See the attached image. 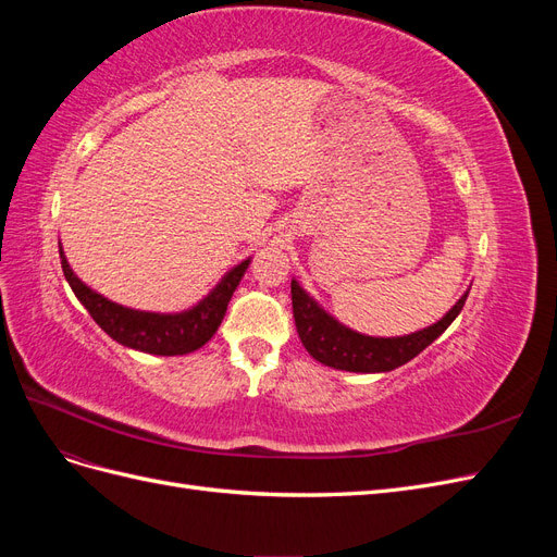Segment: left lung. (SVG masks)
Wrapping results in <instances>:
<instances>
[{
	"label": "left lung",
	"instance_id": "left-lung-1",
	"mask_svg": "<svg viewBox=\"0 0 557 557\" xmlns=\"http://www.w3.org/2000/svg\"><path fill=\"white\" fill-rule=\"evenodd\" d=\"M290 293L297 334L313 360L356 374L393 372V369L413 360L418 352H423L446 332V327L462 311L469 295L467 290L442 320H436L434 325L425 330L404 336H369L346 327L330 315L295 278L290 283Z\"/></svg>",
	"mask_w": 557,
	"mask_h": 557
}]
</instances>
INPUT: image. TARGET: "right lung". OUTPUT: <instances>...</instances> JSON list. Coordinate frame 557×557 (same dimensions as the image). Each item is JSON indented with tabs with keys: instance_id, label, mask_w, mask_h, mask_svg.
Listing matches in <instances>:
<instances>
[{
	"instance_id": "right-lung-1",
	"label": "right lung",
	"mask_w": 557,
	"mask_h": 557,
	"mask_svg": "<svg viewBox=\"0 0 557 557\" xmlns=\"http://www.w3.org/2000/svg\"><path fill=\"white\" fill-rule=\"evenodd\" d=\"M60 260L66 283L72 285L74 295L88 309L95 323L113 342L134 350L150 352V356H185V352H193L205 346L215 334V330L221 327L230 299L250 264V258H246L237 267H232L221 278V283L205 299H199L195 307L176 313H158L129 309L95 293L90 285H86L74 274V269L64 258L62 244Z\"/></svg>"
}]
</instances>
